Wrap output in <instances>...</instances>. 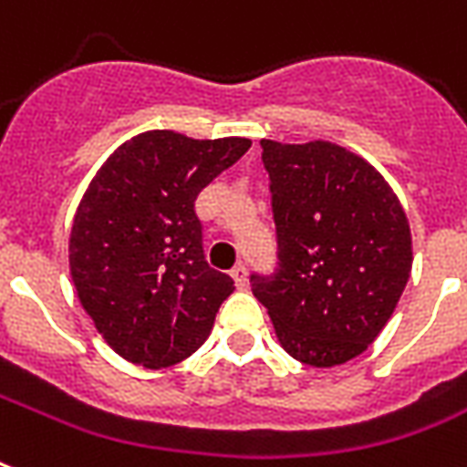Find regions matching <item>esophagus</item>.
<instances>
[{
    "label": "esophagus",
    "mask_w": 467,
    "mask_h": 467,
    "mask_svg": "<svg viewBox=\"0 0 467 467\" xmlns=\"http://www.w3.org/2000/svg\"><path fill=\"white\" fill-rule=\"evenodd\" d=\"M230 274H233V279L237 281V286H240V289H242V286H247V266L242 265V262H240V265H234L233 272H230Z\"/></svg>",
    "instance_id": "esophagus-1"
}]
</instances>
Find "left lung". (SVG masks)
Masks as SVG:
<instances>
[{
  "label": "left lung",
  "instance_id": "8db88e82",
  "mask_svg": "<svg viewBox=\"0 0 467 467\" xmlns=\"http://www.w3.org/2000/svg\"><path fill=\"white\" fill-rule=\"evenodd\" d=\"M279 262L252 274L291 358L333 368L379 336L411 274V230L400 198L365 159L330 141L262 139Z\"/></svg>",
  "mask_w": 467,
  "mask_h": 467
}]
</instances>
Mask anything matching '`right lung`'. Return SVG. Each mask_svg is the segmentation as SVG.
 Masks as SVG:
<instances>
[{"instance_id": "1", "label": "right lung", "mask_w": 467, "mask_h": 467, "mask_svg": "<svg viewBox=\"0 0 467 467\" xmlns=\"http://www.w3.org/2000/svg\"><path fill=\"white\" fill-rule=\"evenodd\" d=\"M249 147L242 137L144 131L92 178L70 230V276L124 360L171 368L208 337L234 281L205 262L195 198Z\"/></svg>"}]
</instances>
